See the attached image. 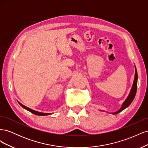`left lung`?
I'll use <instances>...</instances> for the list:
<instances>
[{
    "label": "left lung",
    "mask_w": 148,
    "mask_h": 148,
    "mask_svg": "<svg viewBox=\"0 0 148 148\" xmlns=\"http://www.w3.org/2000/svg\"><path fill=\"white\" fill-rule=\"evenodd\" d=\"M135 78H134L133 83L132 85V87L131 88L130 92L128 97H127V99H125V101L123 102V104H122V106H121L120 109L119 110H118L117 111L115 112H112L111 114L115 115V114H117L118 113L120 112H122L123 110L126 109L127 107H128L131 104V103L133 101L134 98H135L136 93V90H137V83H138V73H137V70H136V68L135 65ZM100 111H104V110H100Z\"/></svg>",
    "instance_id": "obj_1"
}]
</instances>
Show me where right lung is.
I'll return each instance as SVG.
<instances>
[{
  "label": "right lung",
  "instance_id": "obj_1",
  "mask_svg": "<svg viewBox=\"0 0 148 148\" xmlns=\"http://www.w3.org/2000/svg\"><path fill=\"white\" fill-rule=\"evenodd\" d=\"M18 102L19 103V104H20L22 107H23V108H24L25 109H26V110H27L29 111L30 112L33 113V114H35V115H51V114H52L51 113H43V112H39L36 111V110H34L31 109H29V107H26V106H25L23 105V104H21V103H20V102H18Z\"/></svg>",
  "mask_w": 148,
  "mask_h": 148
}]
</instances>
